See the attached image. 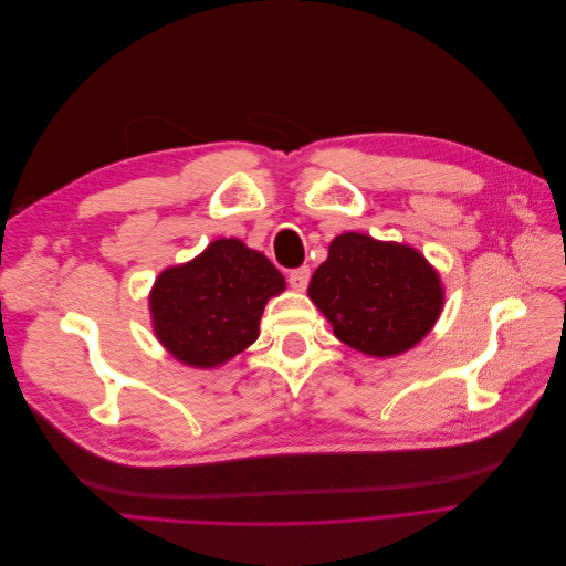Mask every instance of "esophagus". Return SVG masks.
<instances>
[{"label": "esophagus", "mask_w": 566, "mask_h": 566, "mask_svg": "<svg viewBox=\"0 0 566 566\" xmlns=\"http://www.w3.org/2000/svg\"><path fill=\"white\" fill-rule=\"evenodd\" d=\"M310 276H312L310 266H300V269H295V271H290V276H287L290 287L297 290V293H304L306 285H310Z\"/></svg>", "instance_id": "1"}]
</instances>
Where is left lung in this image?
Segmentation results:
<instances>
[{
	"label": "left lung",
	"instance_id": "8db88e82",
	"mask_svg": "<svg viewBox=\"0 0 566 566\" xmlns=\"http://www.w3.org/2000/svg\"><path fill=\"white\" fill-rule=\"evenodd\" d=\"M439 271L406 243L366 233L335 235L312 276L310 300L339 342L375 358L413 349L443 310Z\"/></svg>",
	"mask_w": 566,
	"mask_h": 566
}]
</instances>
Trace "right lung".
I'll return each mask as SVG.
<instances>
[{
    "label": "right lung",
    "instance_id": "1",
    "mask_svg": "<svg viewBox=\"0 0 566 566\" xmlns=\"http://www.w3.org/2000/svg\"><path fill=\"white\" fill-rule=\"evenodd\" d=\"M283 290L285 279L262 252L238 238H217L153 283V333L179 364L219 368L260 337L264 306Z\"/></svg>",
    "mask_w": 566,
    "mask_h": 566
}]
</instances>
